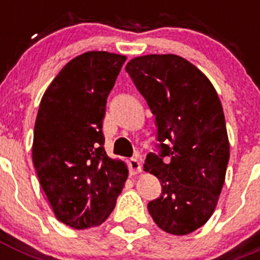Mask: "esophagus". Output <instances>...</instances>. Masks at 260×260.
<instances>
[{
    "instance_id": "esophagus-1",
    "label": "esophagus",
    "mask_w": 260,
    "mask_h": 260,
    "mask_svg": "<svg viewBox=\"0 0 260 260\" xmlns=\"http://www.w3.org/2000/svg\"><path fill=\"white\" fill-rule=\"evenodd\" d=\"M128 171L132 174H138L142 172V164L137 157H133L128 160Z\"/></svg>"
}]
</instances>
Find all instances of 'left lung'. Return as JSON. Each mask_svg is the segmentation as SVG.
Here are the masks:
<instances>
[{
  "label": "left lung",
  "instance_id": "8db88e82",
  "mask_svg": "<svg viewBox=\"0 0 260 260\" xmlns=\"http://www.w3.org/2000/svg\"><path fill=\"white\" fill-rule=\"evenodd\" d=\"M126 71L155 114L160 142V153L144 162L162 187L148 212L160 229L185 236L208 221L224 185L229 141L221 102L210 79L176 54L135 57Z\"/></svg>",
  "mask_w": 260,
  "mask_h": 260
}]
</instances>
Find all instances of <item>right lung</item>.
Masks as SVG:
<instances>
[{"mask_svg": "<svg viewBox=\"0 0 260 260\" xmlns=\"http://www.w3.org/2000/svg\"><path fill=\"white\" fill-rule=\"evenodd\" d=\"M126 57L86 52L47 88L34 130L32 161L57 219L74 229L98 226L116 207L128 171L104 150L107 98Z\"/></svg>", "mask_w": 260, "mask_h": 260, "instance_id": "1", "label": "right lung"}]
</instances>
